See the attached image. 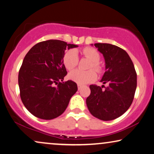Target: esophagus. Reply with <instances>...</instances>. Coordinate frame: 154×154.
I'll return each mask as SVG.
<instances>
[{
    "label": "esophagus",
    "mask_w": 154,
    "mask_h": 154,
    "mask_svg": "<svg viewBox=\"0 0 154 154\" xmlns=\"http://www.w3.org/2000/svg\"><path fill=\"white\" fill-rule=\"evenodd\" d=\"M77 86H78V89H79V90H80V89H81V88H82V87L81 85H79V84H78V85H77Z\"/></svg>",
    "instance_id": "esophagus-1"
}]
</instances>
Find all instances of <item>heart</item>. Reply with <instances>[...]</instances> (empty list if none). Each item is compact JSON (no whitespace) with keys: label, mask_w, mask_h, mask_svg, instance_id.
I'll list each match as a JSON object with an SVG mask.
<instances>
[{"label":"heart","mask_w":154,"mask_h":154,"mask_svg":"<svg viewBox=\"0 0 154 154\" xmlns=\"http://www.w3.org/2000/svg\"><path fill=\"white\" fill-rule=\"evenodd\" d=\"M82 54L85 58L91 61L89 65V69L94 68L96 72H101L103 67L100 63V54L95 49L91 47H85L82 50ZM63 64L65 68L71 70L77 65L79 63V56L77 51L74 49H69L65 53L63 58ZM97 78L96 72L94 69H89L86 72L75 69L68 74V79L72 81L76 82L79 85H85L94 81Z\"/></svg>","instance_id":"obj_1"}]
</instances>
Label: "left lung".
<instances>
[{
    "mask_svg": "<svg viewBox=\"0 0 154 154\" xmlns=\"http://www.w3.org/2000/svg\"><path fill=\"white\" fill-rule=\"evenodd\" d=\"M94 46L103 54L105 62V72L100 82L109 85L105 90L103 87L90 85L91 94L86 103L94 117L108 121L120 117L131 106L137 75L131 59L124 49L108 43H95Z\"/></svg>",
    "mask_w": 154,
    "mask_h": 154,
    "instance_id": "left-lung-1",
    "label": "left lung"
}]
</instances>
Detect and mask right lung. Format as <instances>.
Segmentation results:
<instances>
[{
  "label": "right lung",
  "mask_w": 154,
  "mask_h": 154,
  "mask_svg": "<svg viewBox=\"0 0 154 154\" xmlns=\"http://www.w3.org/2000/svg\"><path fill=\"white\" fill-rule=\"evenodd\" d=\"M78 47L49 40L35 45L26 54L18 74V86L23 105L34 116L51 120L67 109L78 87L72 80L63 81L67 72L63 58L66 49Z\"/></svg>",
  "instance_id": "1"
}]
</instances>
